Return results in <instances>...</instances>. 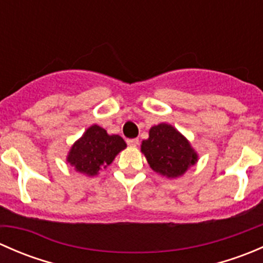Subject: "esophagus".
Segmentation results:
<instances>
[{
  "label": "esophagus",
  "mask_w": 263,
  "mask_h": 263,
  "mask_svg": "<svg viewBox=\"0 0 263 263\" xmlns=\"http://www.w3.org/2000/svg\"><path fill=\"white\" fill-rule=\"evenodd\" d=\"M139 139H128L127 140V145H129V146H137L139 145Z\"/></svg>",
  "instance_id": "1"
}]
</instances>
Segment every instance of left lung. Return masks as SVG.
I'll list each match as a JSON object with an SVG mask.
<instances>
[{
    "instance_id": "obj_1",
    "label": "left lung",
    "mask_w": 263,
    "mask_h": 263,
    "mask_svg": "<svg viewBox=\"0 0 263 263\" xmlns=\"http://www.w3.org/2000/svg\"><path fill=\"white\" fill-rule=\"evenodd\" d=\"M141 151L154 171L169 178L182 176L197 161V154L190 142L166 123L151 127L148 139L142 141Z\"/></svg>"
}]
</instances>
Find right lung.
Wrapping results in <instances>:
<instances>
[{"label":"right lung","instance_id":"obj_1","mask_svg":"<svg viewBox=\"0 0 263 263\" xmlns=\"http://www.w3.org/2000/svg\"><path fill=\"white\" fill-rule=\"evenodd\" d=\"M124 147L126 142L121 136H109L104 128L94 124L73 144L67 161L75 166L76 171L87 176H95L103 168H107Z\"/></svg>","mask_w":263,"mask_h":263}]
</instances>
